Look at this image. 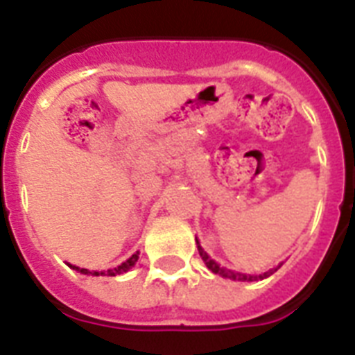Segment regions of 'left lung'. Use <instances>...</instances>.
Segmentation results:
<instances>
[{
    "label": "left lung",
    "mask_w": 355,
    "mask_h": 355,
    "mask_svg": "<svg viewBox=\"0 0 355 355\" xmlns=\"http://www.w3.org/2000/svg\"><path fill=\"white\" fill-rule=\"evenodd\" d=\"M197 248H199V254H200V258L205 259V263L206 267L211 270V272H216V275L219 276H225V278H230V280H239V282H254V280H263V278H267V276H270L272 272H276V270L280 269V265L276 267V269H270L267 270V272H263V275H241V272H232V270H228L225 269V267H219V265L214 261V259L208 258V254L200 248L199 241H197Z\"/></svg>",
    "instance_id": "obj_1"
}]
</instances>
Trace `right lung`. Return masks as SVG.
I'll list each match as a JSON object with an SVG mask.
<instances>
[{
  "label": "right lung",
  "mask_w": 355,
  "mask_h": 355,
  "mask_svg": "<svg viewBox=\"0 0 355 355\" xmlns=\"http://www.w3.org/2000/svg\"><path fill=\"white\" fill-rule=\"evenodd\" d=\"M138 252L136 254H132V256H130V258L127 259V261H123L121 265H118V267H114V269H108L107 272H97V270H94V272H92V270H88V269H79V267H75L73 265V269L75 270H79V272H83V275H94V276H99V275H108V276H116V275H123V272H127L128 269H130V267H134V263H136V261H138Z\"/></svg>",
  "instance_id": "1"
}]
</instances>
